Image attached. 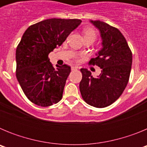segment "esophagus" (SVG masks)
<instances>
[{"instance_id": "esophagus-1", "label": "esophagus", "mask_w": 147, "mask_h": 147, "mask_svg": "<svg viewBox=\"0 0 147 147\" xmlns=\"http://www.w3.org/2000/svg\"><path fill=\"white\" fill-rule=\"evenodd\" d=\"M77 68H78V67H76V66H72V67H71V70H72V71L77 69Z\"/></svg>"}]
</instances>
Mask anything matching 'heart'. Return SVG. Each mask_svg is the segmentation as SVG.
<instances>
[{"label": "heart", "mask_w": 147, "mask_h": 147, "mask_svg": "<svg viewBox=\"0 0 147 147\" xmlns=\"http://www.w3.org/2000/svg\"><path fill=\"white\" fill-rule=\"evenodd\" d=\"M84 35H85V37H91L96 39V32L92 28H85L84 30Z\"/></svg>", "instance_id": "obj_1"}]
</instances>
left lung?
I'll return each mask as SVG.
<instances>
[{"mask_svg":"<svg viewBox=\"0 0 147 147\" xmlns=\"http://www.w3.org/2000/svg\"><path fill=\"white\" fill-rule=\"evenodd\" d=\"M98 29L102 49L89 63L102 69L96 78L82 68L80 90L83 99L93 107L102 108L112 105L120 97L129 81L132 55L127 40L118 28L101 20H90Z\"/></svg>","mask_w":147,"mask_h":147,"instance_id":"left-lung-1","label":"left lung"}]
</instances>
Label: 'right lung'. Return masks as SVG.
Wrapping results in <instances>:
<instances>
[{
    "mask_svg": "<svg viewBox=\"0 0 147 147\" xmlns=\"http://www.w3.org/2000/svg\"><path fill=\"white\" fill-rule=\"evenodd\" d=\"M82 23L78 19L51 18L28 27L16 49V76L27 98L49 107L61 100L71 72L67 65L54 68L49 54L60 46Z\"/></svg>",
    "mask_w": 147,
    "mask_h": 147,
    "instance_id": "right-lung-1",
    "label": "right lung"
}]
</instances>
